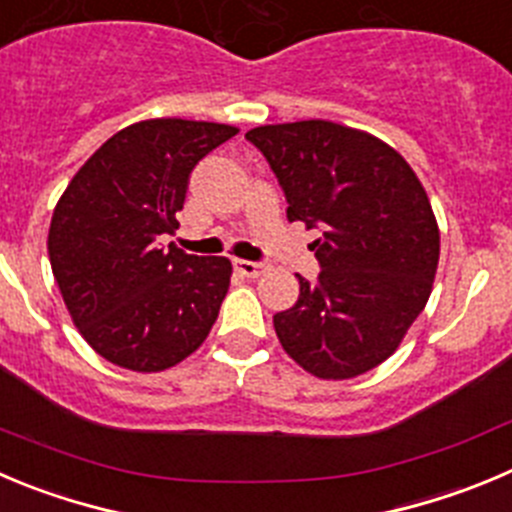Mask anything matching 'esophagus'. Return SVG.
Here are the masks:
<instances>
[{"mask_svg":"<svg viewBox=\"0 0 512 512\" xmlns=\"http://www.w3.org/2000/svg\"><path fill=\"white\" fill-rule=\"evenodd\" d=\"M234 270L245 275V278H260L262 272L267 270L262 262H250V260H234Z\"/></svg>","mask_w":512,"mask_h":512,"instance_id":"34e87169","label":"esophagus"}]
</instances>
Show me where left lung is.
Masks as SVG:
<instances>
[{"instance_id": "1", "label": "left lung", "mask_w": 512, "mask_h": 512, "mask_svg": "<svg viewBox=\"0 0 512 512\" xmlns=\"http://www.w3.org/2000/svg\"><path fill=\"white\" fill-rule=\"evenodd\" d=\"M288 199V219L321 229V275L300 278L293 308L272 315L295 364L318 379L366 374L399 348L432 293L439 227L422 181L389 143L331 121L245 133Z\"/></svg>"}]
</instances>
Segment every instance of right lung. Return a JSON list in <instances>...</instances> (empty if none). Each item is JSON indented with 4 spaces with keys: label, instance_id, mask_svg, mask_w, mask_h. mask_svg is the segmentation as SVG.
I'll use <instances>...</instances> for the list:
<instances>
[{
    "label": "right lung",
    "instance_id": "add662e5",
    "mask_svg": "<svg viewBox=\"0 0 512 512\" xmlns=\"http://www.w3.org/2000/svg\"><path fill=\"white\" fill-rule=\"evenodd\" d=\"M234 126L151 118L111 136L80 166L52 212L47 252L80 336L121 369L154 374L212 331L232 278L227 257L159 247L179 229L194 166Z\"/></svg>",
    "mask_w": 512,
    "mask_h": 512
}]
</instances>
